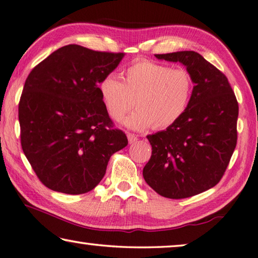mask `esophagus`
Segmentation results:
<instances>
[{"label": "esophagus", "instance_id": "esophagus-1", "mask_svg": "<svg viewBox=\"0 0 258 258\" xmlns=\"http://www.w3.org/2000/svg\"><path fill=\"white\" fill-rule=\"evenodd\" d=\"M127 137H128V142H129V144H135V143L137 142V140H138V137H137V136H135V135H133V134H128V135H127Z\"/></svg>", "mask_w": 258, "mask_h": 258}]
</instances>
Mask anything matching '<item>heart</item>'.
Returning <instances> with one entry per match:
<instances>
[{
  "label": "heart",
  "instance_id": "obj_1",
  "mask_svg": "<svg viewBox=\"0 0 258 258\" xmlns=\"http://www.w3.org/2000/svg\"><path fill=\"white\" fill-rule=\"evenodd\" d=\"M193 84L188 73L181 69L138 60L122 73V81L108 75L99 83V93L106 112L120 121L135 105L137 110L123 124L143 131L162 130L181 118L191 100Z\"/></svg>",
  "mask_w": 258,
  "mask_h": 258
}]
</instances>
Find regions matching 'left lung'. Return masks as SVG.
Returning a JSON list of instances; mask_svg holds the SVG:
<instances>
[{
  "mask_svg": "<svg viewBox=\"0 0 258 258\" xmlns=\"http://www.w3.org/2000/svg\"><path fill=\"white\" fill-rule=\"evenodd\" d=\"M181 62L194 84L185 112L166 130L148 135L146 183L159 196L184 199L219 183L237 144L238 102L227 77L191 50L155 55Z\"/></svg>",
  "mask_w": 258,
  "mask_h": 258,
  "instance_id": "8db88e82",
  "label": "left lung"
}]
</instances>
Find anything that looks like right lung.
<instances>
[{
  "mask_svg": "<svg viewBox=\"0 0 258 258\" xmlns=\"http://www.w3.org/2000/svg\"><path fill=\"white\" fill-rule=\"evenodd\" d=\"M123 56L67 45L27 77L19 103L22 150L52 191L93 189L110 157L128 145L123 131L113 128L99 93V83Z\"/></svg>",
  "mask_w": 258,
  "mask_h": 258,
  "instance_id": "right-lung-1",
  "label": "right lung"
}]
</instances>
